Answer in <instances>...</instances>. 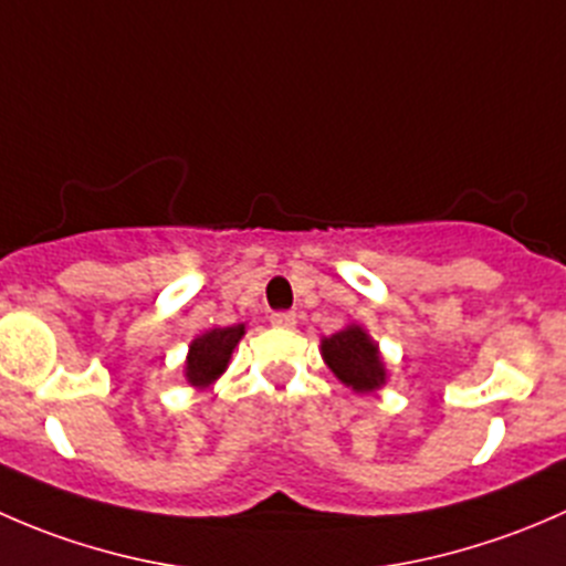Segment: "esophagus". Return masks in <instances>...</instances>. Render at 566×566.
I'll return each instance as SVG.
<instances>
[{"label": "esophagus", "mask_w": 566, "mask_h": 566, "mask_svg": "<svg viewBox=\"0 0 566 566\" xmlns=\"http://www.w3.org/2000/svg\"><path fill=\"white\" fill-rule=\"evenodd\" d=\"M271 323L276 328H295V312H273Z\"/></svg>", "instance_id": "obj_1"}]
</instances>
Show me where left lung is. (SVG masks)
Segmentation results:
<instances>
[{
    "instance_id": "1",
    "label": "left lung",
    "mask_w": 566,
    "mask_h": 566,
    "mask_svg": "<svg viewBox=\"0 0 566 566\" xmlns=\"http://www.w3.org/2000/svg\"><path fill=\"white\" fill-rule=\"evenodd\" d=\"M319 356L342 386L356 394H375L389 380L384 353L361 323H350L319 339Z\"/></svg>"
}]
</instances>
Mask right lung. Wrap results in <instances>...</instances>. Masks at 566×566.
Wrapping results in <instances>:
<instances>
[{
  "label": "right lung",
  "instance_id": "add662e5",
  "mask_svg": "<svg viewBox=\"0 0 566 566\" xmlns=\"http://www.w3.org/2000/svg\"><path fill=\"white\" fill-rule=\"evenodd\" d=\"M243 334H247V323L213 325V328L193 336L186 353V364H182L186 384L197 391L210 389L227 373Z\"/></svg>",
  "mask_w": 566,
  "mask_h": 566
}]
</instances>
